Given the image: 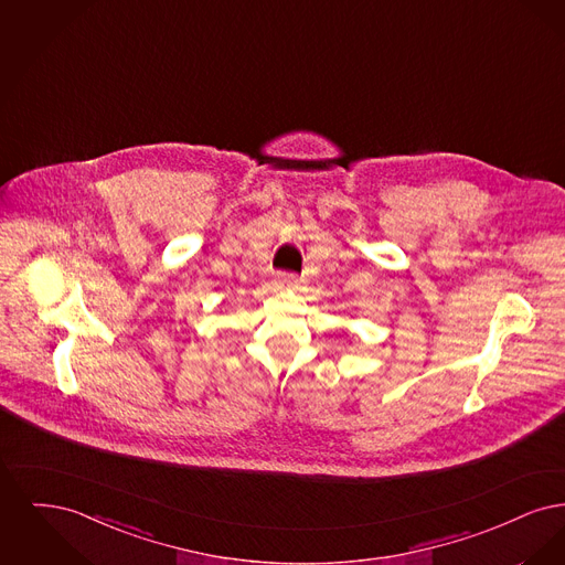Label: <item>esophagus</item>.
<instances>
[{"mask_svg": "<svg viewBox=\"0 0 565 565\" xmlns=\"http://www.w3.org/2000/svg\"><path fill=\"white\" fill-rule=\"evenodd\" d=\"M277 284H279V288H296L298 286V275L295 273H277Z\"/></svg>", "mask_w": 565, "mask_h": 565, "instance_id": "esophagus-1", "label": "esophagus"}]
</instances>
